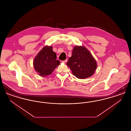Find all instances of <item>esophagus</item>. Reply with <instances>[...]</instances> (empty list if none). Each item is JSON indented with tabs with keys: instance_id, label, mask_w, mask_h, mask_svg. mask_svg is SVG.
Listing matches in <instances>:
<instances>
[{
	"instance_id": "1",
	"label": "esophagus",
	"mask_w": 131,
	"mask_h": 131,
	"mask_svg": "<svg viewBox=\"0 0 131 131\" xmlns=\"http://www.w3.org/2000/svg\"><path fill=\"white\" fill-rule=\"evenodd\" d=\"M67 62V59H66V60H63L62 61V62L64 63H66Z\"/></svg>"
}]
</instances>
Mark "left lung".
<instances>
[{"instance_id": "1", "label": "left lung", "mask_w": 131, "mask_h": 131, "mask_svg": "<svg viewBox=\"0 0 131 131\" xmlns=\"http://www.w3.org/2000/svg\"><path fill=\"white\" fill-rule=\"evenodd\" d=\"M67 65L77 78L84 79L95 73L97 67L96 60L89 50L84 46H75Z\"/></svg>"}]
</instances>
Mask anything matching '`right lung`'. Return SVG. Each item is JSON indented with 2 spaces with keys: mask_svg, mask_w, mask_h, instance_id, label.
Instances as JSON below:
<instances>
[{
  "mask_svg": "<svg viewBox=\"0 0 131 131\" xmlns=\"http://www.w3.org/2000/svg\"><path fill=\"white\" fill-rule=\"evenodd\" d=\"M60 65V61L56 60V54L51 46L43 47L33 60L34 68L38 75L46 77L50 75Z\"/></svg>",
  "mask_w": 131,
  "mask_h": 131,
  "instance_id": "obj_1",
  "label": "right lung"
}]
</instances>
